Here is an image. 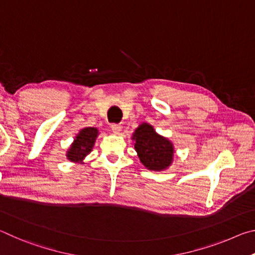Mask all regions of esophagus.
Segmentation results:
<instances>
[{"label": "esophagus", "mask_w": 255, "mask_h": 255, "mask_svg": "<svg viewBox=\"0 0 255 255\" xmlns=\"http://www.w3.org/2000/svg\"><path fill=\"white\" fill-rule=\"evenodd\" d=\"M111 129H112V131H114L115 133H120V131H122V129H123V127L120 126V125H112L111 126Z\"/></svg>", "instance_id": "obj_1"}]
</instances>
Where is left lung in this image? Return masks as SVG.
Returning a JSON list of instances; mask_svg holds the SVG:
<instances>
[{
  "label": "left lung",
  "mask_w": 255,
  "mask_h": 255,
  "mask_svg": "<svg viewBox=\"0 0 255 255\" xmlns=\"http://www.w3.org/2000/svg\"><path fill=\"white\" fill-rule=\"evenodd\" d=\"M131 138L138 157L146 169L159 172L166 170L173 162V144L169 138L158 135L152 125L140 124Z\"/></svg>",
  "instance_id": "left-lung-1"
}]
</instances>
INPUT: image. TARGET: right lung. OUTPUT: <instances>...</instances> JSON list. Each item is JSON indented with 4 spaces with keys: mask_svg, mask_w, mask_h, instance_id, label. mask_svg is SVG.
I'll return each mask as SVG.
<instances>
[{
    "mask_svg": "<svg viewBox=\"0 0 255 255\" xmlns=\"http://www.w3.org/2000/svg\"><path fill=\"white\" fill-rule=\"evenodd\" d=\"M98 135V128L85 127L81 129L80 132L75 136L74 141L72 143L71 147L67 150V159H70L73 163L83 164V159L85 158L86 155L91 153Z\"/></svg>",
    "mask_w": 255,
    "mask_h": 255,
    "instance_id": "1",
    "label": "right lung"
}]
</instances>
